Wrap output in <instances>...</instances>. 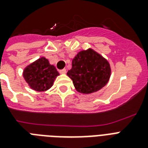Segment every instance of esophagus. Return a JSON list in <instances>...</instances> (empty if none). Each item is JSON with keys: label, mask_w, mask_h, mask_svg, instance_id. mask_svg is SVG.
Masks as SVG:
<instances>
[{"label": "esophagus", "mask_w": 148, "mask_h": 148, "mask_svg": "<svg viewBox=\"0 0 148 148\" xmlns=\"http://www.w3.org/2000/svg\"><path fill=\"white\" fill-rule=\"evenodd\" d=\"M59 72H60V74H66L67 71H66V69H65V68H64V69L60 70V71H59Z\"/></svg>", "instance_id": "obj_1"}]
</instances>
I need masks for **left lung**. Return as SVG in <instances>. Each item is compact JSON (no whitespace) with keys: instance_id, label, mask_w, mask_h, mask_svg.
<instances>
[{"instance_id":"left-lung-1","label":"left lung","mask_w":148,"mask_h":148,"mask_svg":"<svg viewBox=\"0 0 148 148\" xmlns=\"http://www.w3.org/2000/svg\"><path fill=\"white\" fill-rule=\"evenodd\" d=\"M78 92H96L110 78L109 63L93 50L79 52L72 60V68L67 73Z\"/></svg>"}]
</instances>
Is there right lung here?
Here are the masks:
<instances>
[{
  "instance_id": "right-lung-1",
  "label": "right lung",
  "mask_w": 148,
  "mask_h": 148,
  "mask_svg": "<svg viewBox=\"0 0 148 148\" xmlns=\"http://www.w3.org/2000/svg\"><path fill=\"white\" fill-rule=\"evenodd\" d=\"M59 73L45 58L36 60L24 69V77L32 89L38 91L48 90Z\"/></svg>"
}]
</instances>
